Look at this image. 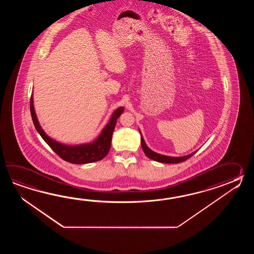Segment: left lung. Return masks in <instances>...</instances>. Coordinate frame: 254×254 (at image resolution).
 Here are the masks:
<instances>
[{
	"label": "left lung",
	"mask_w": 254,
	"mask_h": 254,
	"mask_svg": "<svg viewBox=\"0 0 254 254\" xmlns=\"http://www.w3.org/2000/svg\"><path fill=\"white\" fill-rule=\"evenodd\" d=\"M140 133V130H139ZM140 143H141V147L142 150L144 151L146 156L150 158L151 160L155 161V162H162V163H179V162H184L186 160H188L190 157L192 156L196 151L191 152L190 154L185 155V156L182 157H172L167 156V155H162V154H159L155 151H151V149L146 145L145 141L143 140V137L140 133Z\"/></svg>",
	"instance_id": "8db88e82"
}]
</instances>
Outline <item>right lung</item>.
I'll list each match as a JSON object with an SVG mask.
<instances>
[{
    "label": "right lung",
    "mask_w": 254,
    "mask_h": 254,
    "mask_svg": "<svg viewBox=\"0 0 254 254\" xmlns=\"http://www.w3.org/2000/svg\"><path fill=\"white\" fill-rule=\"evenodd\" d=\"M30 109H31L33 125L43 140L63 160L70 163H75V164H85V163L98 162L103 160V158L108 154L111 148V143H112L113 132L115 128V125L117 123V119L125 111L124 107H119L114 111L108 124L104 126L101 134L98 136L96 140L89 143H83V144H78V145H67L54 140L53 138H51L50 136L46 134V132H44L43 128L39 124L37 116L35 114V110L33 106V94L31 97Z\"/></svg>",
    "instance_id": "1"
}]
</instances>
